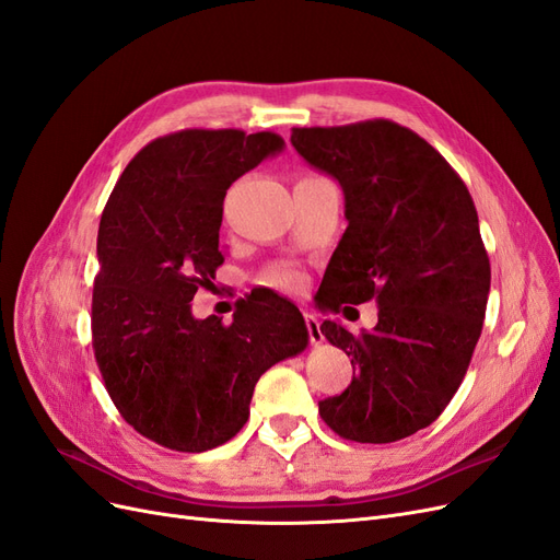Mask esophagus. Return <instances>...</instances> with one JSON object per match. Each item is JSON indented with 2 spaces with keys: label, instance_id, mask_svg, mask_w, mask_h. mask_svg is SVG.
<instances>
[{
  "label": "esophagus",
  "instance_id": "esophagus-1",
  "mask_svg": "<svg viewBox=\"0 0 560 560\" xmlns=\"http://www.w3.org/2000/svg\"><path fill=\"white\" fill-rule=\"evenodd\" d=\"M303 317H306V327H308L311 343H313V346H319L322 341H325V336H322V331H319V322H317V317H315V315H311V313H303Z\"/></svg>",
  "mask_w": 560,
  "mask_h": 560
}]
</instances>
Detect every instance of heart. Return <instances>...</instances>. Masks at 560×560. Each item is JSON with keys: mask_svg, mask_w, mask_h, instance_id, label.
Returning a JSON list of instances; mask_svg holds the SVG:
<instances>
[{"mask_svg": "<svg viewBox=\"0 0 560 560\" xmlns=\"http://www.w3.org/2000/svg\"><path fill=\"white\" fill-rule=\"evenodd\" d=\"M266 282L273 287H280V290H296V287L301 284V276L292 268H273L266 276Z\"/></svg>", "mask_w": 560, "mask_h": 560, "instance_id": "obj_1", "label": "heart"}]
</instances>
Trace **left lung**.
I'll return each mask as SVG.
<instances>
[{
	"instance_id": "8db88e82",
	"label": "left lung",
	"mask_w": 560,
	"mask_h": 560,
	"mask_svg": "<svg viewBox=\"0 0 560 560\" xmlns=\"http://www.w3.org/2000/svg\"><path fill=\"white\" fill-rule=\"evenodd\" d=\"M292 144L346 198L348 229L322 278V306L378 303L376 327L360 336L322 322L354 376L319 401V416L350 442H397L442 416L481 336L490 264L477 208L432 144L385 118L292 128Z\"/></svg>"
}]
</instances>
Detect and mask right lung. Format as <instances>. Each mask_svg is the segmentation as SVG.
<instances>
[{
  "label": "right lung",
  "mask_w": 560,
  "mask_h": 560,
  "mask_svg": "<svg viewBox=\"0 0 560 560\" xmlns=\"http://www.w3.org/2000/svg\"><path fill=\"white\" fill-rule=\"evenodd\" d=\"M276 132L179 130L149 142L118 177L97 229L93 350L105 387L142 436L202 453L249 418L266 369L308 346L294 303L196 319L191 301L224 264L229 186L280 154Z\"/></svg>",
  "instance_id": "1"
}]
</instances>
